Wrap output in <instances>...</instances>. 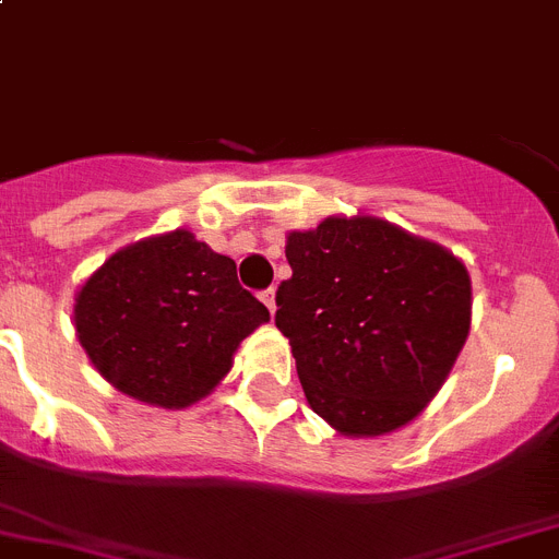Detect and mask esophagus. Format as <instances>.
<instances>
[{"label":"esophagus","mask_w":559,"mask_h":559,"mask_svg":"<svg viewBox=\"0 0 559 559\" xmlns=\"http://www.w3.org/2000/svg\"><path fill=\"white\" fill-rule=\"evenodd\" d=\"M261 301L270 309V316H275V289H264V293H261Z\"/></svg>","instance_id":"1"}]
</instances>
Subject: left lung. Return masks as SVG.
<instances>
[{"label":"left lung","instance_id":"1","mask_svg":"<svg viewBox=\"0 0 559 559\" xmlns=\"http://www.w3.org/2000/svg\"><path fill=\"white\" fill-rule=\"evenodd\" d=\"M275 326L304 395L344 438H378L426 409L472 326L461 258L374 215H330L287 236Z\"/></svg>","mask_w":559,"mask_h":559}]
</instances>
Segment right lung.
<instances>
[{
  "mask_svg": "<svg viewBox=\"0 0 559 559\" xmlns=\"http://www.w3.org/2000/svg\"><path fill=\"white\" fill-rule=\"evenodd\" d=\"M270 321L238 284L236 261L190 229L121 247L73 304L79 344L110 386L133 401L185 409L233 369L247 335Z\"/></svg>",
  "mask_w": 559,
  "mask_h": 559,
  "instance_id": "add662e5",
  "label": "right lung"
}]
</instances>
